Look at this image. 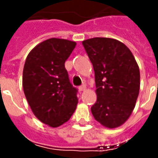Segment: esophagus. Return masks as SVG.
Masks as SVG:
<instances>
[{"mask_svg":"<svg viewBox=\"0 0 158 158\" xmlns=\"http://www.w3.org/2000/svg\"><path fill=\"white\" fill-rule=\"evenodd\" d=\"M86 89V86L85 85H82L79 87V91H84Z\"/></svg>","mask_w":158,"mask_h":158,"instance_id":"esophagus-1","label":"esophagus"}]
</instances>
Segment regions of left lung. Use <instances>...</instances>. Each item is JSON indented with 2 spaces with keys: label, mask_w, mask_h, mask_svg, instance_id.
<instances>
[{
  "label": "left lung",
  "mask_w": 158,
  "mask_h": 158,
  "mask_svg": "<svg viewBox=\"0 0 158 158\" xmlns=\"http://www.w3.org/2000/svg\"><path fill=\"white\" fill-rule=\"evenodd\" d=\"M93 65L97 102L91 107L97 121L116 128L130 117L140 90V70L129 48L109 38L82 41Z\"/></svg>",
  "instance_id": "1"
}]
</instances>
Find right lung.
Instances as JSON below:
<instances>
[{
	"label": "right lung",
	"mask_w": 158,
	"mask_h": 158,
	"mask_svg": "<svg viewBox=\"0 0 158 158\" xmlns=\"http://www.w3.org/2000/svg\"><path fill=\"white\" fill-rule=\"evenodd\" d=\"M76 43L52 38L29 52L23 72V88L34 115L44 124L58 127L67 122L78 103L65 61Z\"/></svg>",
	"instance_id": "obj_1"
}]
</instances>
